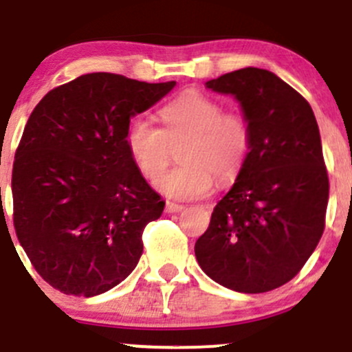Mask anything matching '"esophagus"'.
<instances>
[{
	"label": "esophagus",
	"instance_id": "esophagus-1",
	"mask_svg": "<svg viewBox=\"0 0 352 352\" xmlns=\"http://www.w3.org/2000/svg\"><path fill=\"white\" fill-rule=\"evenodd\" d=\"M184 209V206L182 204H177V202H170V201H166V204H165V211L166 212H180Z\"/></svg>",
	"mask_w": 352,
	"mask_h": 352
}]
</instances>
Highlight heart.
Segmentation results:
<instances>
[{"label": "heart", "mask_w": 352, "mask_h": 352, "mask_svg": "<svg viewBox=\"0 0 352 352\" xmlns=\"http://www.w3.org/2000/svg\"><path fill=\"white\" fill-rule=\"evenodd\" d=\"M163 129L144 119H133L126 131V146L134 165L155 180L179 151L181 165L158 179L163 194L199 199L216 184L230 186L242 175L252 153L254 134L247 116L225 110L216 98L187 91L162 109Z\"/></svg>", "instance_id": "obj_1"}]
</instances>
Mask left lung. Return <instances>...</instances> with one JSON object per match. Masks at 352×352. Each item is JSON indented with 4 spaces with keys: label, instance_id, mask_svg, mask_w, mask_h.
Listing matches in <instances>:
<instances>
[{
    "label": "left lung",
    "instance_id": "8db88e82",
    "mask_svg": "<svg viewBox=\"0 0 352 352\" xmlns=\"http://www.w3.org/2000/svg\"><path fill=\"white\" fill-rule=\"evenodd\" d=\"M206 87L235 95L254 144L199 236L196 258L228 289L265 293L301 271L324 233L329 175L317 119L305 97L267 69L243 67Z\"/></svg>",
    "mask_w": 352,
    "mask_h": 352
}]
</instances>
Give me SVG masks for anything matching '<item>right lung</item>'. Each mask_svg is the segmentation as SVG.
I'll return each mask as SVG.
<instances>
[{
  "label": "right lung",
  "mask_w": 352,
  "mask_h": 352,
  "mask_svg": "<svg viewBox=\"0 0 352 352\" xmlns=\"http://www.w3.org/2000/svg\"><path fill=\"white\" fill-rule=\"evenodd\" d=\"M173 87L83 74L52 88L28 117L13 162V226L54 289L95 296L140 262L144 226L165 202L134 165L126 131Z\"/></svg>",
  "instance_id": "1"
}]
</instances>
